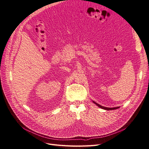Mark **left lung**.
Segmentation results:
<instances>
[{
  "instance_id": "left-lung-1",
  "label": "left lung",
  "mask_w": 149,
  "mask_h": 149,
  "mask_svg": "<svg viewBox=\"0 0 149 149\" xmlns=\"http://www.w3.org/2000/svg\"><path fill=\"white\" fill-rule=\"evenodd\" d=\"M93 102L94 103H95L96 105H97L98 107H99V108H102V109H105V110H108V111H109V110H113V109H118V108H120V107H115V108H107V107H102V106H101L100 104H98V103H97L96 102H95L94 101H93Z\"/></svg>"
}]
</instances>
